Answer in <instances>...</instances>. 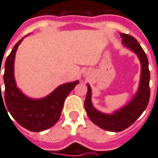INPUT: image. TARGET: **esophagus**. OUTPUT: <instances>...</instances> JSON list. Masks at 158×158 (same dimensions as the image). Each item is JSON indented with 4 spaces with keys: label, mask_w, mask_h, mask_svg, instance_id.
Listing matches in <instances>:
<instances>
[{
    "label": "esophagus",
    "mask_w": 158,
    "mask_h": 158,
    "mask_svg": "<svg viewBox=\"0 0 158 158\" xmlns=\"http://www.w3.org/2000/svg\"><path fill=\"white\" fill-rule=\"evenodd\" d=\"M84 74V76H87V75H89V72H87V71H85V72L83 73Z\"/></svg>",
    "instance_id": "esophagus-1"
}]
</instances>
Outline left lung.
<instances>
[{"instance_id":"8db88e82","label":"left lung","mask_w":158,"mask_h":158,"mask_svg":"<svg viewBox=\"0 0 158 158\" xmlns=\"http://www.w3.org/2000/svg\"><path fill=\"white\" fill-rule=\"evenodd\" d=\"M120 34L122 38V44L134 52L140 60L141 68L138 90L128 104L111 114L104 113L95 108L91 102V89L88 83L84 101V108L90 120L99 128L110 132H120L131 126L146 109L150 96V72L146 54L133 37L125 34Z\"/></svg>"}]
</instances>
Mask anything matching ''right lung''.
Listing matches in <instances>:
<instances>
[{"label":"right lung","mask_w":158,"mask_h":158,"mask_svg":"<svg viewBox=\"0 0 158 158\" xmlns=\"http://www.w3.org/2000/svg\"><path fill=\"white\" fill-rule=\"evenodd\" d=\"M24 38L14 46L5 61V103L9 113L21 126L32 132H42L56 124L60 117L65 99L79 82L76 80L63 83L41 99H32L22 93L16 84L14 61L16 51ZM1 99H2V95ZM2 102L4 104L3 99Z\"/></svg>","instance_id":"right-lung-1"}]
</instances>
